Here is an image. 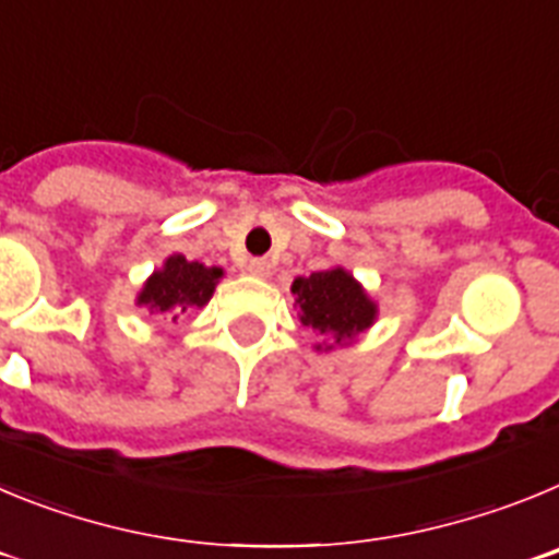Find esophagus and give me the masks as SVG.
<instances>
[{"instance_id":"34e87169","label":"esophagus","mask_w":559,"mask_h":559,"mask_svg":"<svg viewBox=\"0 0 559 559\" xmlns=\"http://www.w3.org/2000/svg\"><path fill=\"white\" fill-rule=\"evenodd\" d=\"M271 269H274V265H271L269 260H263V257H254V260H249V265H246V271H249L251 276H257V280L271 276Z\"/></svg>"}]
</instances>
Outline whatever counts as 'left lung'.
I'll list each match as a JSON object with an SVG mask.
<instances>
[{"label":"left lung","instance_id":"left-lung-1","mask_svg":"<svg viewBox=\"0 0 559 559\" xmlns=\"http://www.w3.org/2000/svg\"><path fill=\"white\" fill-rule=\"evenodd\" d=\"M290 294L296 296L299 322L330 338L316 344L319 353L355 344L360 333H367L378 322V302L344 265L296 276Z\"/></svg>","mask_w":559,"mask_h":559}]
</instances>
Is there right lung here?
<instances>
[{
  "label": "right lung",
  "mask_w": 559,
  "mask_h": 559,
  "mask_svg": "<svg viewBox=\"0 0 559 559\" xmlns=\"http://www.w3.org/2000/svg\"><path fill=\"white\" fill-rule=\"evenodd\" d=\"M221 280H224V269L218 265H204L199 260H187L185 254H170L142 283L136 294V308L167 316L170 322H176L190 308H204Z\"/></svg>",
  "instance_id": "right-lung-1"
}]
</instances>
